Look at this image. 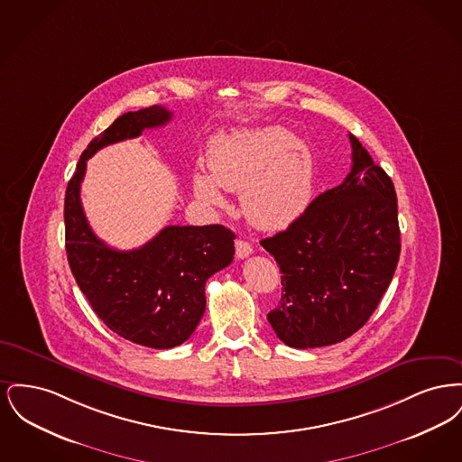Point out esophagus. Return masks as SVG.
Listing matches in <instances>:
<instances>
[{"instance_id": "34e87169", "label": "esophagus", "mask_w": 462, "mask_h": 462, "mask_svg": "<svg viewBox=\"0 0 462 462\" xmlns=\"http://www.w3.org/2000/svg\"><path fill=\"white\" fill-rule=\"evenodd\" d=\"M251 253H253V247H251L249 242L242 241V239L236 241V256H237V258L244 260V258H247Z\"/></svg>"}]
</instances>
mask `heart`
Instances as JSON below:
<instances>
[{
  "label": "heart",
  "instance_id": "heart-1",
  "mask_svg": "<svg viewBox=\"0 0 462 462\" xmlns=\"http://www.w3.org/2000/svg\"><path fill=\"white\" fill-rule=\"evenodd\" d=\"M211 175L198 171L194 194L208 206L223 208L221 189L241 192L245 218L260 228H281L307 204L311 157L292 133L281 126L223 134L208 154Z\"/></svg>",
  "mask_w": 462,
  "mask_h": 462
}]
</instances>
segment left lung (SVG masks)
I'll return each mask as SVG.
<instances>
[{
    "label": "left lung",
    "instance_id": "left-lung-1",
    "mask_svg": "<svg viewBox=\"0 0 462 462\" xmlns=\"http://www.w3.org/2000/svg\"><path fill=\"white\" fill-rule=\"evenodd\" d=\"M352 170L286 230L260 242L281 268L266 319L291 348L329 346L364 328L400 258L395 187L350 133Z\"/></svg>",
    "mask_w": 462,
    "mask_h": 462
}]
</instances>
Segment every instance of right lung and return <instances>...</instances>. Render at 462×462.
<instances>
[{"label":"right lung","instance_id":"1","mask_svg":"<svg viewBox=\"0 0 462 462\" xmlns=\"http://www.w3.org/2000/svg\"><path fill=\"white\" fill-rule=\"evenodd\" d=\"M171 116L161 106L119 116L79 157L64 204L67 260L93 311L121 337L155 350L192 336L206 310V281L232 263L236 234L223 225H170L145 245L117 251L93 234L79 190L97 151L164 126Z\"/></svg>","mask_w":462,"mask_h":462}]
</instances>
